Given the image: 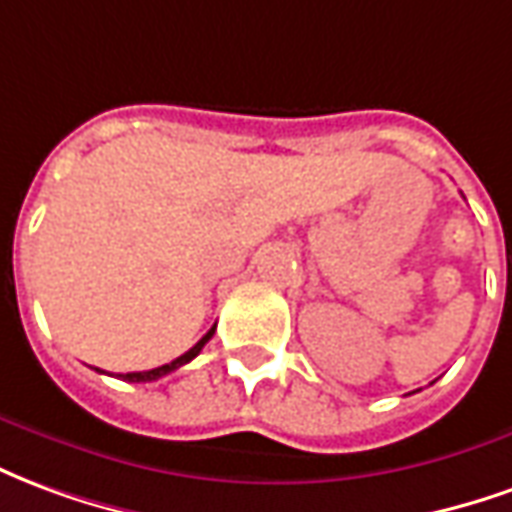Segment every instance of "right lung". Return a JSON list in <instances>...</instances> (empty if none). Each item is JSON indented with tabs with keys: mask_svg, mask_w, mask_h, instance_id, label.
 Listing matches in <instances>:
<instances>
[{
	"mask_svg": "<svg viewBox=\"0 0 512 512\" xmlns=\"http://www.w3.org/2000/svg\"><path fill=\"white\" fill-rule=\"evenodd\" d=\"M212 333H215V328L206 333L204 339L195 344V347H190L187 353L179 355V358H176V361H170V364H162V366H157V369H148V372H126V375H121V378L129 380V383H148V380H157V378H162V375H170V372H176L179 366L190 364L192 358H195V355L204 350V344L209 342V339H212Z\"/></svg>",
	"mask_w": 512,
	"mask_h": 512,
	"instance_id": "obj_1",
	"label": "right lung"
}]
</instances>
